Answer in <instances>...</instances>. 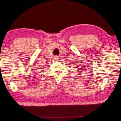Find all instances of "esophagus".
Instances as JSON below:
<instances>
[{
    "label": "esophagus",
    "instance_id": "34e87169",
    "mask_svg": "<svg viewBox=\"0 0 121 121\" xmlns=\"http://www.w3.org/2000/svg\"><path fill=\"white\" fill-rule=\"evenodd\" d=\"M53 58H54V60H58V57L57 56H54Z\"/></svg>",
    "mask_w": 121,
    "mask_h": 121
}]
</instances>
